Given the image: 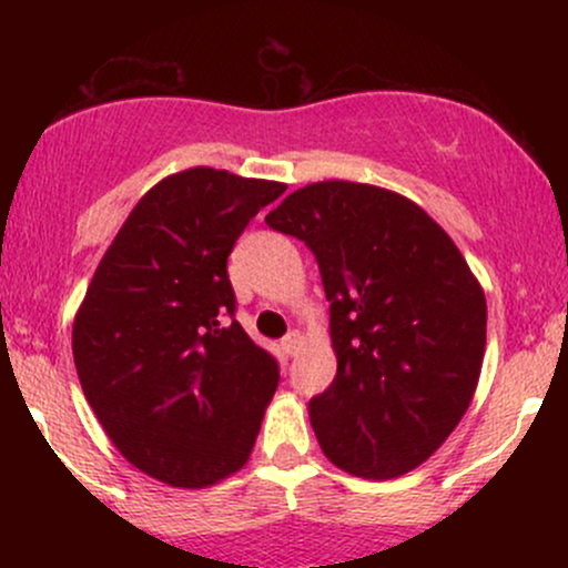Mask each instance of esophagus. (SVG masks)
I'll return each mask as SVG.
<instances>
[{
	"instance_id": "1",
	"label": "esophagus",
	"mask_w": 568,
	"mask_h": 568,
	"mask_svg": "<svg viewBox=\"0 0 568 568\" xmlns=\"http://www.w3.org/2000/svg\"><path fill=\"white\" fill-rule=\"evenodd\" d=\"M302 344H304V336L298 334V331H291V334L283 338V352H285V355L293 357L298 349H302Z\"/></svg>"
}]
</instances>
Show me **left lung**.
Here are the masks:
<instances>
[{
    "instance_id": "obj_1",
    "label": "left lung",
    "mask_w": 568,
    "mask_h": 568,
    "mask_svg": "<svg viewBox=\"0 0 568 568\" xmlns=\"http://www.w3.org/2000/svg\"><path fill=\"white\" fill-rule=\"evenodd\" d=\"M315 253L336 376L310 400L323 454L361 478H397L454 433L478 387L486 296L454 240L416 202L317 181L266 213Z\"/></svg>"
}]
</instances>
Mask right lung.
Segmentation results:
<instances>
[{
    "label": "right lung",
    "instance_id": "right-lung-1",
    "mask_svg": "<svg viewBox=\"0 0 568 568\" xmlns=\"http://www.w3.org/2000/svg\"><path fill=\"white\" fill-rule=\"evenodd\" d=\"M285 184L189 168L154 184L103 253L71 328L82 393L130 465L202 488L253 452L277 361L234 321L226 258Z\"/></svg>",
    "mask_w": 568,
    "mask_h": 568
}]
</instances>
